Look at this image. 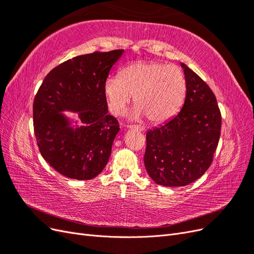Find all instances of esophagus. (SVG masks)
I'll return each instance as SVG.
<instances>
[{"instance_id": "34e87169", "label": "esophagus", "mask_w": 254, "mask_h": 254, "mask_svg": "<svg viewBox=\"0 0 254 254\" xmlns=\"http://www.w3.org/2000/svg\"><path fill=\"white\" fill-rule=\"evenodd\" d=\"M130 129H136V130H140V131H145V127L143 126H137V125H130L128 126Z\"/></svg>"}]
</instances>
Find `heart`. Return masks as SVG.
Masks as SVG:
<instances>
[{"mask_svg":"<svg viewBox=\"0 0 254 254\" xmlns=\"http://www.w3.org/2000/svg\"><path fill=\"white\" fill-rule=\"evenodd\" d=\"M110 111L122 115L134 96L132 117H147L152 123L164 122L178 112L187 92V82L178 66L139 61L126 66L121 77L105 82Z\"/></svg>","mask_w":254,"mask_h":254,"instance_id":"1","label":"heart"}]
</instances>
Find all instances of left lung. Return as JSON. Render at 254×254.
I'll list each match as a JSON object with an SVG mask.
<instances>
[{"instance_id": "obj_1", "label": "left lung", "mask_w": 254, "mask_h": 254, "mask_svg": "<svg viewBox=\"0 0 254 254\" xmlns=\"http://www.w3.org/2000/svg\"><path fill=\"white\" fill-rule=\"evenodd\" d=\"M187 82L182 109L146 133L144 164L150 178L164 187H184L210 167L217 148L221 114L207 84L181 64Z\"/></svg>"}]
</instances>
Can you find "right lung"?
I'll return each mask as SVG.
<instances>
[{"label": "right lung", "mask_w": 254, "mask_h": 254, "mask_svg": "<svg viewBox=\"0 0 254 254\" xmlns=\"http://www.w3.org/2000/svg\"><path fill=\"white\" fill-rule=\"evenodd\" d=\"M124 50L94 52L64 61L45 76L34 99V131L43 159L59 174L90 180L108 163L118 120L108 114L105 82ZM63 111L78 112L73 129Z\"/></svg>", "instance_id": "right-lung-1"}]
</instances>
